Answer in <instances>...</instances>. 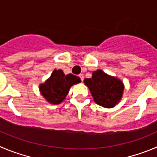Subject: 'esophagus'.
Here are the masks:
<instances>
[{
    "label": "esophagus",
    "instance_id": "34e87169",
    "mask_svg": "<svg viewBox=\"0 0 157 157\" xmlns=\"http://www.w3.org/2000/svg\"><path fill=\"white\" fill-rule=\"evenodd\" d=\"M79 77L80 78L81 81H83V74H80V75H79Z\"/></svg>",
    "mask_w": 157,
    "mask_h": 157
}]
</instances>
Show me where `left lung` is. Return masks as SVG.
<instances>
[{
    "label": "left lung",
    "mask_w": 157,
    "mask_h": 157,
    "mask_svg": "<svg viewBox=\"0 0 157 157\" xmlns=\"http://www.w3.org/2000/svg\"><path fill=\"white\" fill-rule=\"evenodd\" d=\"M83 82L88 87L95 103L104 108H113L122 97V82L117 77L108 75L101 70L94 71L92 78L84 79Z\"/></svg>",
    "instance_id": "8db88e82"
}]
</instances>
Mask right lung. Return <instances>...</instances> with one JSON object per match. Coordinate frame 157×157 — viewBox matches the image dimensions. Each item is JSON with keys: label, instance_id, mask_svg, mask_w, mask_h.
Masks as SVG:
<instances>
[{"label": "right lung", "instance_id": "right-lung-1", "mask_svg": "<svg viewBox=\"0 0 157 157\" xmlns=\"http://www.w3.org/2000/svg\"><path fill=\"white\" fill-rule=\"evenodd\" d=\"M80 82L81 80L77 76L65 75L63 70H54L50 77L39 85V90L49 103L59 105L65 99L70 87Z\"/></svg>", "mask_w": 157, "mask_h": 157}]
</instances>
